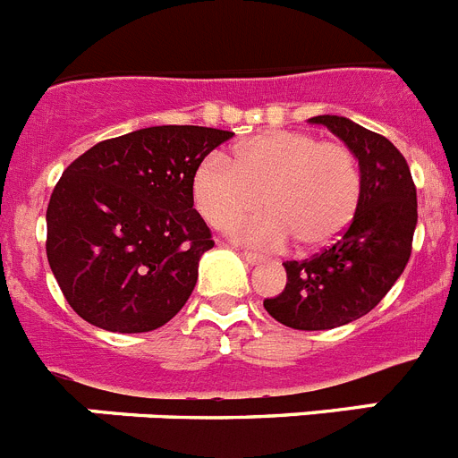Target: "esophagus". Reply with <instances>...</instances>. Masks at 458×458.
Returning <instances> with one entry per match:
<instances>
[{
    "label": "esophagus",
    "mask_w": 458,
    "mask_h": 458,
    "mask_svg": "<svg viewBox=\"0 0 458 458\" xmlns=\"http://www.w3.org/2000/svg\"><path fill=\"white\" fill-rule=\"evenodd\" d=\"M241 257L245 259V261H248V264H252V266H257V264H264V261H266V257H264V254L250 252V250H241Z\"/></svg>",
    "instance_id": "obj_1"
}]
</instances>
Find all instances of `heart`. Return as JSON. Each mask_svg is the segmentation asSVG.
<instances>
[{
	"label": "heart",
	"instance_id": "heart-1",
	"mask_svg": "<svg viewBox=\"0 0 458 458\" xmlns=\"http://www.w3.org/2000/svg\"><path fill=\"white\" fill-rule=\"evenodd\" d=\"M192 199L216 229L242 222L236 236L261 245L293 238L305 252L333 245L353 222L362 199V174L353 148L311 132L268 131L238 144L232 165L204 157L192 174Z\"/></svg>",
	"mask_w": 458,
	"mask_h": 458
}]
</instances>
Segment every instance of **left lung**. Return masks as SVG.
Instances as JSON below:
<instances>
[{"label":"left lung","mask_w":458,"mask_h":458,"mask_svg":"<svg viewBox=\"0 0 458 458\" xmlns=\"http://www.w3.org/2000/svg\"><path fill=\"white\" fill-rule=\"evenodd\" d=\"M353 148L362 199L342 238L305 261H286V286L264 307L295 330H330L374 310L406 268L418 225V192L406 157L387 137L346 116H311Z\"/></svg>","instance_id":"8db88e82"}]
</instances>
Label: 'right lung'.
Wrapping results in <instances>:
<instances>
[{"label":"right lung","instance_id":"obj_1","mask_svg":"<svg viewBox=\"0 0 458 458\" xmlns=\"http://www.w3.org/2000/svg\"><path fill=\"white\" fill-rule=\"evenodd\" d=\"M233 132L153 125L72 160L47 204L46 252L68 305L109 333H148L188 302L216 242L192 208L197 165Z\"/></svg>","mask_w":458,"mask_h":458}]
</instances>
